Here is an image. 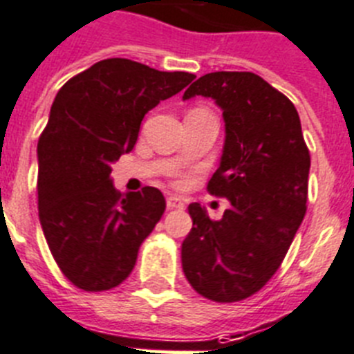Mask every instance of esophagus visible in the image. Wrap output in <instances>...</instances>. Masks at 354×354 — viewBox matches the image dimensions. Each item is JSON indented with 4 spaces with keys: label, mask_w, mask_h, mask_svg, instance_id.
<instances>
[{
    "label": "esophagus",
    "mask_w": 354,
    "mask_h": 354,
    "mask_svg": "<svg viewBox=\"0 0 354 354\" xmlns=\"http://www.w3.org/2000/svg\"><path fill=\"white\" fill-rule=\"evenodd\" d=\"M166 207L168 209H183L184 202L177 197H168L166 198Z\"/></svg>",
    "instance_id": "1"
}]
</instances>
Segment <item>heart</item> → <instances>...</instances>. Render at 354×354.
<instances>
[{"mask_svg":"<svg viewBox=\"0 0 354 354\" xmlns=\"http://www.w3.org/2000/svg\"><path fill=\"white\" fill-rule=\"evenodd\" d=\"M193 111H202V109L197 107V109H193ZM175 186H180V183H175Z\"/></svg>","mask_w":354,"mask_h":354,"instance_id":"heart-1","label":"heart"}]
</instances>
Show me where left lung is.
<instances>
[{"label": "left lung", "instance_id": "8db88e82", "mask_svg": "<svg viewBox=\"0 0 354 354\" xmlns=\"http://www.w3.org/2000/svg\"><path fill=\"white\" fill-rule=\"evenodd\" d=\"M209 96L222 107V162L207 183L229 198L220 220L189 204L193 227L180 249L183 270L202 297L238 303L263 288L281 267L306 214L310 150L297 109L250 71L201 77L183 98Z\"/></svg>", "mask_w": 354, "mask_h": 354}]
</instances>
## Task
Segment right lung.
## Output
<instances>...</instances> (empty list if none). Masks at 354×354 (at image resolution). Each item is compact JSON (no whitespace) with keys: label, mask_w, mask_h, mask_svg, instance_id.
Here are the masks:
<instances>
[{"label":"right lung","mask_w":354,"mask_h":354,"mask_svg":"<svg viewBox=\"0 0 354 354\" xmlns=\"http://www.w3.org/2000/svg\"><path fill=\"white\" fill-rule=\"evenodd\" d=\"M195 75L105 59L57 93L37 143L39 220L69 283L104 292L129 277L145 238L166 209L152 186L122 195L111 162L131 152L145 114Z\"/></svg>","instance_id":"add662e5"}]
</instances>
